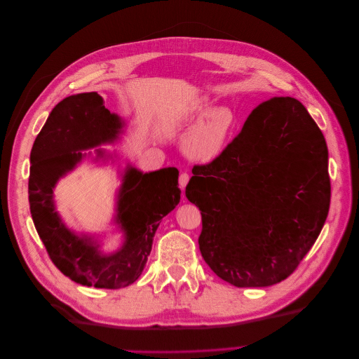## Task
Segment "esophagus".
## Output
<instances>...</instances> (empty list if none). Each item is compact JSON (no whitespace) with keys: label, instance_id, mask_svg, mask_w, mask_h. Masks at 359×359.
I'll list each match as a JSON object with an SVG mask.
<instances>
[{"label":"esophagus","instance_id":"obj_1","mask_svg":"<svg viewBox=\"0 0 359 359\" xmlns=\"http://www.w3.org/2000/svg\"><path fill=\"white\" fill-rule=\"evenodd\" d=\"M189 181H190V175L187 172H181V175H180V187H181V189H185V185L189 184Z\"/></svg>","mask_w":359,"mask_h":359}]
</instances>
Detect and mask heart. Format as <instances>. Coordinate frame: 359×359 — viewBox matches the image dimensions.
Returning a JSON list of instances; mask_svg holds the SVG:
<instances>
[{
    "instance_id": "b5f03b06",
    "label": "heart",
    "mask_w": 359,
    "mask_h": 359,
    "mask_svg": "<svg viewBox=\"0 0 359 359\" xmlns=\"http://www.w3.org/2000/svg\"><path fill=\"white\" fill-rule=\"evenodd\" d=\"M209 112L208 107H196L190 115L200 116ZM235 127V116L226 108H219L206 115V118L193 128L185 142V150L196 161L209 162L224 151Z\"/></svg>"
}]
</instances>
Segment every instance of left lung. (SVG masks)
<instances>
[{
    "mask_svg": "<svg viewBox=\"0 0 359 359\" xmlns=\"http://www.w3.org/2000/svg\"><path fill=\"white\" fill-rule=\"evenodd\" d=\"M193 174L185 196L200 209V252L216 275L238 287L291 276L330 206L326 140L301 102H263Z\"/></svg>",
    "mask_w": 359,
    "mask_h": 359,
    "instance_id": "8db88e82",
    "label": "left lung"
}]
</instances>
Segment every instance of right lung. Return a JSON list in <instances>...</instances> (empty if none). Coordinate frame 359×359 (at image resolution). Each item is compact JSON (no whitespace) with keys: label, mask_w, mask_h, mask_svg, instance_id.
Instances as JSON below:
<instances>
[{"label":"right lung","mask_w":359,"mask_h":359,"mask_svg":"<svg viewBox=\"0 0 359 359\" xmlns=\"http://www.w3.org/2000/svg\"><path fill=\"white\" fill-rule=\"evenodd\" d=\"M121 127L119 118L105 108L96 92L73 95L49 114L30 151L29 204L33 224L55 267L80 285L118 289L137 280L161 219L181 197L178 169L142 174L128 168L118 200L116 220L126 233L121 248L104 255L90 238H79L64 226L53 201L55 182L81 161L79 150L114 142Z\"/></svg>","instance_id":"right-lung-1"}]
</instances>
